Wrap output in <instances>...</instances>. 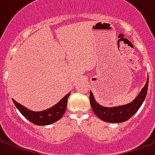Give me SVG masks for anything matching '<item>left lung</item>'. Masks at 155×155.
<instances>
[{
    "label": "left lung",
    "mask_w": 155,
    "mask_h": 155,
    "mask_svg": "<svg viewBox=\"0 0 155 155\" xmlns=\"http://www.w3.org/2000/svg\"><path fill=\"white\" fill-rule=\"evenodd\" d=\"M148 85H149V78L144 87L142 89L139 95L137 96L134 101L130 102V104L118 106V107L110 108L103 107L98 104L94 101V95L91 91L90 93V102L94 113L97 115L101 120H104L109 123H122L126 121L134 114L136 113L140 109L141 104H143L144 99L146 97L147 91H148Z\"/></svg>",
    "instance_id": "1"
}]
</instances>
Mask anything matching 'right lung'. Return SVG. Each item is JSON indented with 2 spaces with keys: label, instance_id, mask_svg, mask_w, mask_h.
<instances>
[{
  "label": "right lung",
  "instance_id": "right-lung-1",
  "mask_svg": "<svg viewBox=\"0 0 155 155\" xmlns=\"http://www.w3.org/2000/svg\"><path fill=\"white\" fill-rule=\"evenodd\" d=\"M70 94L71 93H68L59 103L54 105L53 107L39 112L30 110L25 106L19 104L14 99L12 101L22 115L26 118L29 121H31V123L36 125H48L56 122L64 115L67 107L68 98Z\"/></svg>",
  "mask_w": 155,
  "mask_h": 155
}]
</instances>
